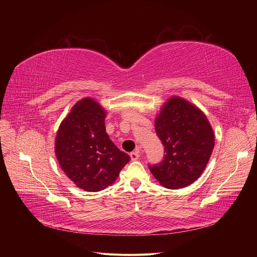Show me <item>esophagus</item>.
Here are the masks:
<instances>
[{
	"label": "esophagus",
	"mask_w": 257,
	"mask_h": 257,
	"mask_svg": "<svg viewBox=\"0 0 257 257\" xmlns=\"http://www.w3.org/2000/svg\"><path fill=\"white\" fill-rule=\"evenodd\" d=\"M130 157H131V160H138L140 158V153H139V150L137 151H133L130 153Z\"/></svg>",
	"instance_id": "34e87169"
}]
</instances>
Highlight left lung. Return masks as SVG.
Instances as JSON below:
<instances>
[{
    "instance_id": "obj_1",
    "label": "left lung",
    "mask_w": 257,
    "mask_h": 257,
    "mask_svg": "<svg viewBox=\"0 0 257 257\" xmlns=\"http://www.w3.org/2000/svg\"><path fill=\"white\" fill-rule=\"evenodd\" d=\"M157 137L165 147L164 159L149 165L161 185L177 190L195 182L204 171L214 146L206 115L179 98H171L155 120Z\"/></svg>"
}]
</instances>
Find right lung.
I'll return each mask as SVG.
<instances>
[{"label": "right lung", "instance_id": "1", "mask_svg": "<svg viewBox=\"0 0 257 257\" xmlns=\"http://www.w3.org/2000/svg\"><path fill=\"white\" fill-rule=\"evenodd\" d=\"M105 115L92 99L79 101L62 120L55 141L61 169L87 192H99L112 184L130 160L106 133Z\"/></svg>", "mask_w": 257, "mask_h": 257}]
</instances>
